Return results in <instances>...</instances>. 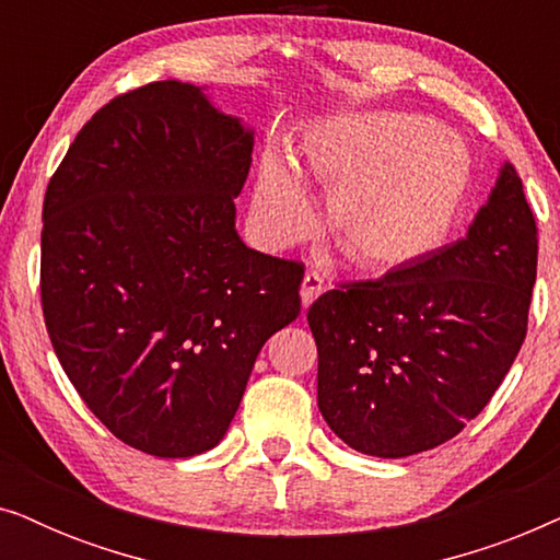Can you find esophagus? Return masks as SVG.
Returning <instances> with one entry per match:
<instances>
[{
    "mask_svg": "<svg viewBox=\"0 0 560 560\" xmlns=\"http://www.w3.org/2000/svg\"><path fill=\"white\" fill-rule=\"evenodd\" d=\"M320 293H324V278H320L318 272H305L303 275V285H301L303 308H308V305L316 301Z\"/></svg>",
    "mask_w": 560,
    "mask_h": 560,
    "instance_id": "1",
    "label": "esophagus"
}]
</instances>
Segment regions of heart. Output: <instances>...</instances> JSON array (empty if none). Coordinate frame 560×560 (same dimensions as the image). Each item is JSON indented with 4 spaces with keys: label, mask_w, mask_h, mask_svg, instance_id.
<instances>
[{
    "label": "heart",
    "mask_w": 560,
    "mask_h": 560,
    "mask_svg": "<svg viewBox=\"0 0 560 560\" xmlns=\"http://www.w3.org/2000/svg\"><path fill=\"white\" fill-rule=\"evenodd\" d=\"M298 155L305 173L334 183L328 229L357 265L372 270L405 265L441 244L471 183L462 137L416 114L336 119ZM252 224L267 249H285L316 226L311 190L280 150L259 160Z\"/></svg>",
    "instance_id": "b5f03b06"
}]
</instances>
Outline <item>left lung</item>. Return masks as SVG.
Instances as JSON below:
<instances>
[{
	"label": "left lung",
	"mask_w": 560,
	"mask_h": 560,
	"mask_svg": "<svg viewBox=\"0 0 560 560\" xmlns=\"http://www.w3.org/2000/svg\"><path fill=\"white\" fill-rule=\"evenodd\" d=\"M535 272L538 226L504 163L464 240L328 290L308 308L328 428L380 458L462 433L523 347Z\"/></svg>",
	"instance_id": "8db88e82"
}]
</instances>
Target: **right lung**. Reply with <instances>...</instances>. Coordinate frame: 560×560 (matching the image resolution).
Masks as SVG:
<instances>
[{
	"label": "right lung",
	"mask_w": 560,
	"mask_h": 560,
	"mask_svg": "<svg viewBox=\"0 0 560 560\" xmlns=\"http://www.w3.org/2000/svg\"><path fill=\"white\" fill-rule=\"evenodd\" d=\"M252 148L194 83L155 81L102 106L45 190L52 349L89 410L150 456L217 446L262 343L301 313L303 265L234 229Z\"/></svg>",
	"instance_id": "1"
}]
</instances>
